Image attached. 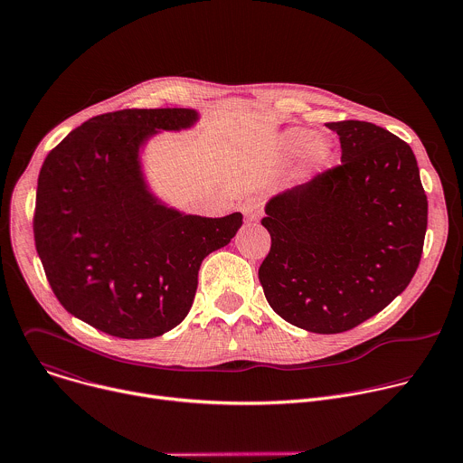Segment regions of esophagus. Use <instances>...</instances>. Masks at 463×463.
<instances>
[{
	"label": "esophagus",
	"instance_id": "esophagus-1",
	"mask_svg": "<svg viewBox=\"0 0 463 463\" xmlns=\"http://www.w3.org/2000/svg\"><path fill=\"white\" fill-rule=\"evenodd\" d=\"M241 211H243L247 222H258V218L261 214V207H260V202L256 200V197H249V200L241 205Z\"/></svg>",
	"mask_w": 463,
	"mask_h": 463
}]
</instances>
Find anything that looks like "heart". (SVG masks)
Instances as JSON below:
<instances>
[{
    "instance_id": "obj_1",
    "label": "heart",
    "mask_w": 463,
    "mask_h": 463,
    "mask_svg": "<svg viewBox=\"0 0 463 463\" xmlns=\"http://www.w3.org/2000/svg\"><path fill=\"white\" fill-rule=\"evenodd\" d=\"M306 146L308 148L306 149L304 163L307 168H318L320 165L326 163V159L329 157V145L318 137L313 139V134L309 129L289 128L280 137V154L286 159L297 157Z\"/></svg>"
}]
</instances>
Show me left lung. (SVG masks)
Returning <instances> with one entry per match:
<instances>
[{
  "instance_id": "left-lung-1",
  "label": "left lung",
  "mask_w": 463,
  "mask_h": 463,
  "mask_svg": "<svg viewBox=\"0 0 463 463\" xmlns=\"http://www.w3.org/2000/svg\"><path fill=\"white\" fill-rule=\"evenodd\" d=\"M341 165L268 203L271 249L258 279L269 306L313 334H343L411 284L429 203L412 148L364 120L327 122Z\"/></svg>"
}]
</instances>
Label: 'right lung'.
Wrapping results in <instances>:
<instances>
[{"label": "right lung", "mask_w": 463, "mask_h": 463, "mask_svg": "<svg viewBox=\"0 0 463 463\" xmlns=\"http://www.w3.org/2000/svg\"><path fill=\"white\" fill-rule=\"evenodd\" d=\"M186 108L120 109L84 122L45 157L36 188L34 243L58 302L120 339H152L188 313L197 271L241 227L184 216L145 188L137 150L156 129L194 124Z\"/></svg>", "instance_id": "right-lung-1"}]
</instances>
